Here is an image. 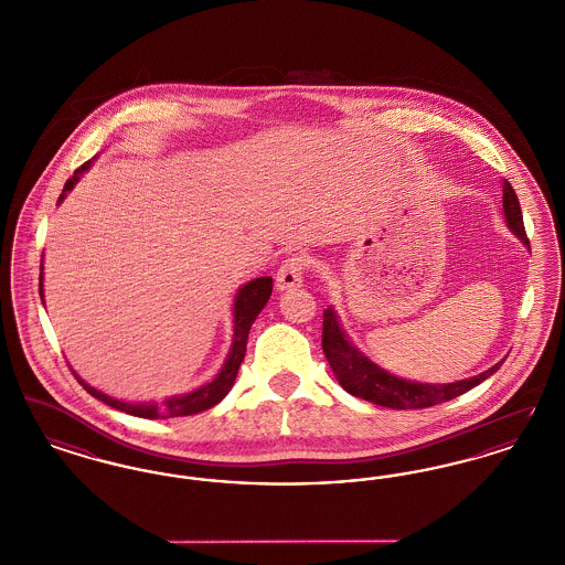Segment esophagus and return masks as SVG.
I'll return each mask as SVG.
<instances>
[{
	"label": "esophagus",
	"mask_w": 565,
	"mask_h": 565,
	"mask_svg": "<svg viewBox=\"0 0 565 565\" xmlns=\"http://www.w3.org/2000/svg\"><path fill=\"white\" fill-rule=\"evenodd\" d=\"M309 267V258L296 254L290 256L281 263V267L277 269L275 275V286L277 290H290V288H298L302 284V273Z\"/></svg>",
	"instance_id": "34e87169"
}]
</instances>
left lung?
Instances as JSON below:
<instances>
[{
	"label": "left lung",
	"instance_id": "obj_1",
	"mask_svg": "<svg viewBox=\"0 0 565 565\" xmlns=\"http://www.w3.org/2000/svg\"><path fill=\"white\" fill-rule=\"evenodd\" d=\"M502 205H504V217L512 233L530 247V239L525 235L523 226V214L521 205L516 199V192L511 186V182L504 180L502 186ZM322 350L332 373L337 381L343 385L345 392L351 396H358L366 403L387 406V408H428L434 404L447 403L454 401L457 396L466 394L468 390L477 387L483 383L487 376L493 375L502 362L491 366L481 375L470 376L456 383H417V381H406L401 376L392 375L371 362L362 351L353 348L350 337L339 323V316L334 313L332 307L323 311L322 328Z\"/></svg>",
	"mask_w": 565,
	"mask_h": 565
}]
</instances>
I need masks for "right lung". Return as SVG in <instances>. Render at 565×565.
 Segmentation results:
<instances>
[{
  "label": "right lung",
  "instance_id": "1",
  "mask_svg": "<svg viewBox=\"0 0 565 565\" xmlns=\"http://www.w3.org/2000/svg\"><path fill=\"white\" fill-rule=\"evenodd\" d=\"M90 162L86 161L81 164L74 175L65 182L63 192L58 196L56 203H61L65 199V194L70 190L74 189L81 180L82 173L88 171ZM270 292H273V279L270 277H258V279H252L243 286L242 290L235 296V305H233V345L228 351V358L222 366V371L215 375L214 381L201 385L199 390L184 394V396H171V398H164L162 403H122V401H116V398H109L108 394L90 387L88 383H84L81 376L76 375L78 383L82 387L97 401L108 404L111 408H118L122 413H129L135 417H143V419H167V417H186V415H194V413H201V411H207L212 408L214 404L220 403L233 387L235 383V376L239 373V366H242L243 358H245V345H247V334H249V328L254 320L258 318V313L265 309L267 300H269ZM40 296H42V302H44V290H42V275H40Z\"/></svg>",
  "mask_w": 565,
  "mask_h": 565
}]
</instances>
